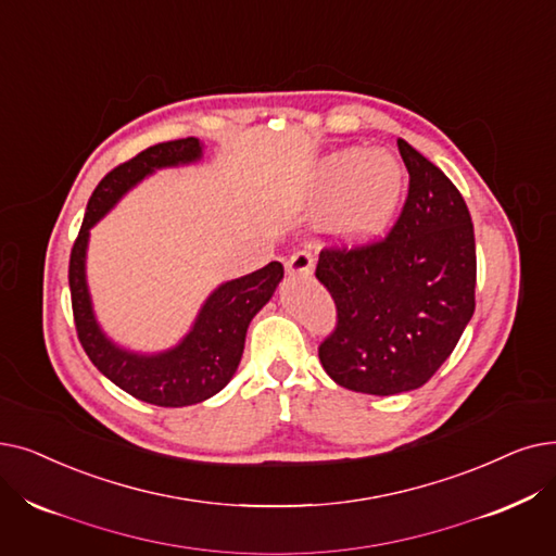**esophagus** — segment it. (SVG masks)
Here are the masks:
<instances>
[{
    "mask_svg": "<svg viewBox=\"0 0 556 556\" xmlns=\"http://www.w3.org/2000/svg\"><path fill=\"white\" fill-rule=\"evenodd\" d=\"M313 263H316L313 254L302 250V252H295L291 258L286 261V270H288V275H311Z\"/></svg>",
    "mask_w": 556,
    "mask_h": 556,
    "instance_id": "1",
    "label": "esophagus"
}]
</instances>
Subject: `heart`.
<instances>
[{
    "mask_svg": "<svg viewBox=\"0 0 556 556\" xmlns=\"http://www.w3.org/2000/svg\"><path fill=\"white\" fill-rule=\"evenodd\" d=\"M404 167L386 152L343 150L311 177L308 198L327 211L329 231L358 245L389 229L404 195Z\"/></svg>",
    "mask_w": 556,
    "mask_h": 556,
    "instance_id": "heart-1",
    "label": "heart"
}]
</instances>
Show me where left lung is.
<instances>
[{
	"instance_id": "left-lung-1",
	"label": "left lung",
	"mask_w": 556,
	"mask_h": 556,
	"mask_svg": "<svg viewBox=\"0 0 556 556\" xmlns=\"http://www.w3.org/2000/svg\"><path fill=\"white\" fill-rule=\"evenodd\" d=\"M397 150L408 195L389 236L325 248L316 268L336 304L320 364L338 386L368 395L420 389L475 313V231L462 192L406 140Z\"/></svg>"
}]
</instances>
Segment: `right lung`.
<instances>
[{"instance_id":"add662e5","label":"right lung","mask_w":556,"mask_h":556,"mask_svg":"<svg viewBox=\"0 0 556 556\" xmlns=\"http://www.w3.org/2000/svg\"><path fill=\"white\" fill-rule=\"evenodd\" d=\"M198 138L152 144L113 170L92 190L79 236L70 254V295L79 343L88 358L115 386L156 406H190L220 393L233 377L245 348V333L256 313L270 302L283 277V265L265 268L220 283L200 308L181 341L159 354H136L115 345L94 320L86 283V250L90 229L144 177L161 167L188 165L202 159Z\"/></svg>"}]
</instances>
